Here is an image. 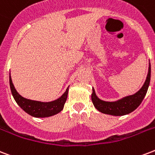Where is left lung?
<instances>
[{
	"label": "left lung",
	"instance_id": "8db88e82",
	"mask_svg": "<svg viewBox=\"0 0 155 155\" xmlns=\"http://www.w3.org/2000/svg\"><path fill=\"white\" fill-rule=\"evenodd\" d=\"M150 62H149L148 74L146 76V81L142 87L140 88V90H138L133 95L124 97L116 101H108L101 100L97 96L95 90L93 88V93H92L91 98H92L93 106H95V108L98 111L103 114L114 115V116H122V115H125L133 112L140 106V104L143 101L144 97L146 96L149 85H150Z\"/></svg>",
	"mask_w": 155,
	"mask_h": 155
}]
</instances>
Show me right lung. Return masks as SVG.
<instances>
[{
    "label": "right lung",
    "mask_w": 155,
    "mask_h": 155,
    "mask_svg": "<svg viewBox=\"0 0 155 155\" xmlns=\"http://www.w3.org/2000/svg\"><path fill=\"white\" fill-rule=\"evenodd\" d=\"M9 86H10V90H11L12 95L14 97L15 101L17 102L18 106L22 108L26 113L30 114L31 116L35 118H46V117H50L55 114H58L59 112L62 111L64 104L67 101V95H68V91L69 87L65 91V93L59 98L52 101H34L23 97L21 96L19 93H18L15 85L12 82L11 76L9 73Z\"/></svg>",
    "instance_id": "add662e5"
}]
</instances>
